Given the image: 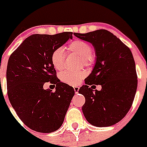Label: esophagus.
Listing matches in <instances>:
<instances>
[{
  "mask_svg": "<svg viewBox=\"0 0 147 147\" xmlns=\"http://www.w3.org/2000/svg\"><path fill=\"white\" fill-rule=\"evenodd\" d=\"M74 91H75V93H76V94L78 93V91H79V87H78V86H75V87H74Z\"/></svg>",
  "mask_w": 147,
  "mask_h": 147,
  "instance_id": "1",
  "label": "esophagus"
}]
</instances>
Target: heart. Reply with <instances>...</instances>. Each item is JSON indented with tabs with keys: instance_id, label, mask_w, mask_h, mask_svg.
Returning a JSON list of instances; mask_svg holds the SVG:
<instances>
[{
	"instance_id": "obj_1",
	"label": "heart",
	"mask_w": 147,
	"mask_h": 147,
	"mask_svg": "<svg viewBox=\"0 0 147 147\" xmlns=\"http://www.w3.org/2000/svg\"><path fill=\"white\" fill-rule=\"evenodd\" d=\"M68 50L76 55L80 56L83 64L85 66H91L94 62V58L92 54V46L88 42L82 40H76L70 42ZM66 53L62 47H58L53 51L51 55V62L53 67L58 71H62L64 69ZM86 76L85 70L77 71H65L61 74V80L69 85H76Z\"/></svg>"
}]
</instances>
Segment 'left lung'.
Wrapping results in <instances>:
<instances>
[{"label":"left lung","mask_w":147,"mask_h":147,"mask_svg":"<svg viewBox=\"0 0 147 147\" xmlns=\"http://www.w3.org/2000/svg\"><path fill=\"white\" fill-rule=\"evenodd\" d=\"M74 35L91 42L96 53L94 69L78 91L85 98L83 114L95 127L114 125L127 114L137 92V75L132 53L106 30ZM94 84L101 85L102 90H93Z\"/></svg>","instance_id":"left-lung-1"}]
</instances>
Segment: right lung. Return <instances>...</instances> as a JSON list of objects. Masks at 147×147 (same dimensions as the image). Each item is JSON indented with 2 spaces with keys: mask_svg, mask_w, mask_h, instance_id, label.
Here are the masks:
<instances>
[{
  "mask_svg": "<svg viewBox=\"0 0 147 147\" xmlns=\"http://www.w3.org/2000/svg\"><path fill=\"white\" fill-rule=\"evenodd\" d=\"M72 39L71 32L55 35L33 34L10 55L7 68V88L10 104L25 125L40 133H51L62 126L74 88L60 82L51 62L52 53ZM49 81L56 91L45 90Z\"/></svg>",
  "mask_w": 147,
  "mask_h": 147,
  "instance_id": "1",
  "label": "right lung"
}]
</instances>
